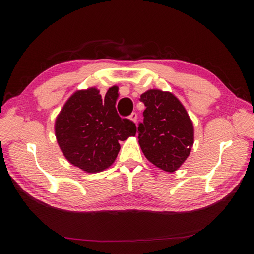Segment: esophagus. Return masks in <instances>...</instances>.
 Returning <instances> with one entry per match:
<instances>
[{"mask_svg":"<svg viewBox=\"0 0 254 254\" xmlns=\"http://www.w3.org/2000/svg\"><path fill=\"white\" fill-rule=\"evenodd\" d=\"M137 118H138V115H137L136 112H132L131 114H130V116H129V120H131V121L134 122V123L137 122Z\"/></svg>","mask_w":254,"mask_h":254,"instance_id":"obj_1","label":"esophagus"}]
</instances>
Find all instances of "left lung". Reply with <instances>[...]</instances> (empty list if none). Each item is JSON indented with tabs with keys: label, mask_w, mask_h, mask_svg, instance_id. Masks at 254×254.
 I'll return each instance as SVG.
<instances>
[{
	"label": "left lung",
	"mask_w": 254,
	"mask_h": 254,
	"mask_svg": "<svg viewBox=\"0 0 254 254\" xmlns=\"http://www.w3.org/2000/svg\"><path fill=\"white\" fill-rule=\"evenodd\" d=\"M140 101L145 110L138 139L144 156L163 171H177L193 145V125L187 111L173 93L157 89L142 93Z\"/></svg>",
	"instance_id": "1"
}]
</instances>
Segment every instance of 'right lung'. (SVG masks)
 <instances>
[{
  "mask_svg": "<svg viewBox=\"0 0 254 254\" xmlns=\"http://www.w3.org/2000/svg\"><path fill=\"white\" fill-rule=\"evenodd\" d=\"M117 90L102 99L97 88L76 91L55 121V136L64 156L87 173L110 167L120 152V141L136 136V124L122 118L115 108Z\"/></svg>",
  "mask_w": 254,
  "mask_h": 254,
  "instance_id": "obj_1",
  "label": "right lung"
}]
</instances>
